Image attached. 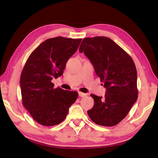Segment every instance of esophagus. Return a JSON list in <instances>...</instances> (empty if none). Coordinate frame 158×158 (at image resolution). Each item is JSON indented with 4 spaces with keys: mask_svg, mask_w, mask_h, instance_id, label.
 Listing matches in <instances>:
<instances>
[{
    "mask_svg": "<svg viewBox=\"0 0 158 158\" xmlns=\"http://www.w3.org/2000/svg\"><path fill=\"white\" fill-rule=\"evenodd\" d=\"M79 96L80 97H84V96H87V94L83 93V92H79Z\"/></svg>",
    "mask_w": 158,
    "mask_h": 158,
    "instance_id": "1",
    "label": "esophagus"
}]
</instances>
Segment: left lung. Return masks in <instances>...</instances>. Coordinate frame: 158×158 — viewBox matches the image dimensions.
Masks as SVG:
<instances>
[{
    "instance_id": "left-lung-1",
    "label": "left lung",
    "mask_w": 158,
    "mask_h": 158,
    "mask_svg": "<svg viewBox=\"0 0 158 158\" xmlns=\"http://www.w3.org/2000/svg\"><path fill=\"white\" fill-rule=\"evenodd\" d=\"M104 83V98L90 94L94 105L88 110L92 122L114 126L123 120L138 98L137 73L132 58L106 36L85 38L79 47ZM103 85V84H102Z\"/></svg>"
}]
</instances>
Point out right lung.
<instances>
[{"label": "right lung", "mask_w": 158, "mask_h": 158, "mask_svg": "<svg viewBox=\"0 0 158 158\" xmlns=\"http://www.w3.org/2000/svg\"><path fill=\"white\" fill-rule=\"evenodd\" d=\"M81 39L57 36L45 40L26 61L20 77L22 103L36 122L52 126L63 122L78 92L53 88L52 80L62 75L66 62Z\"/></svg>", "instance_id": "obj_1"}]
</instances>
